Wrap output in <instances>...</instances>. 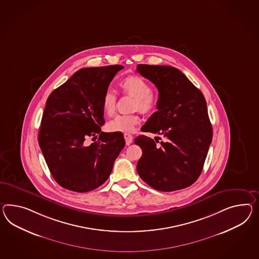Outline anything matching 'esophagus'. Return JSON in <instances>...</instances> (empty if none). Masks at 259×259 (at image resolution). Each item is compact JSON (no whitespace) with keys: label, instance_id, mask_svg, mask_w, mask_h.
Returning <instances> with one entry per match:
<instances>
[{"label":"esophagus","instance_id":"obj_1","mask_svg":"<svg viewBox=\"0 0 259 259\" xmlns=\"http://www.w3.org/2000/svg\"><path fill=\"white\" fill-rule=\"evenodd\" d=\"M124 137H125L126 146H130V145L133 143V135H132V134H130V133H125V134H124Z\"/></svg>","mask_w":259,"mask_h":259}]
</instances>
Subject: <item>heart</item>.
Returning a JSON list of instances; mask_svg holds the SVG:
<instances>
[{"label":"heart","instance_id":"heart-1","mask_svg":"<svg viewBox=\"0 0 259 259\" xmlns=\"http://www.w3.org/2000/svg\"><path fill=\"white\" fill-rule=\"evenodd\" d=\"M120 87L123 92L135 98L134 107L136 110L146 114H151L157 111L158 101L153 96L152 87L140 76L132 75L121 80ZM116 95L108 89L102 97V108L107 114H113L116 108ZM140 123L138 114H117L108 123L111 132L131 133Z\"/></svg>","mask_w":259,"mask_h":259}]
</instances>
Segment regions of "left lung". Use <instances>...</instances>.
Masks as SVG:
<instances>
[{
	"instance_id": "obj_1",
	"label": "left lung",
	"mask_w": 259,
	"mask_h": 259,
	"mask_svg": "<svg viewBox=\"0 0 259 259\" xmlns=\"http://www.w3.org/2000/svg\"><path fill=\"white\" fill-rule=\"evenodd\" d=\"M137 72L158 88V111L142 132L162 135L159 141L140 135L134 143L143 155L137 172L153 189L174 192L193 184L202 172L212 140L204 95L176 67L138 65Z\"/></svg>"
}]
</instances>
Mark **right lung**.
I'll return each instance as SVG.
<instances>
[{"instance_id": "1", "label": "right lung", "mask_w": 259, "mask_h": 259, "mask_svg": "<svg viewBox=\"0 0 259 259\" xmlns=\"http://www.w3.org/2000/svg\"><path fill=\"white\" fill-rule=\"evenodd\" d=\"M123 67L81 68L47 100L38 143L53 179L67 190L87 192L102 185L125 146L123 133L101 132L102 97ZM89 137L98 139L89 145Z\"/></svg>"}]
</instances>
